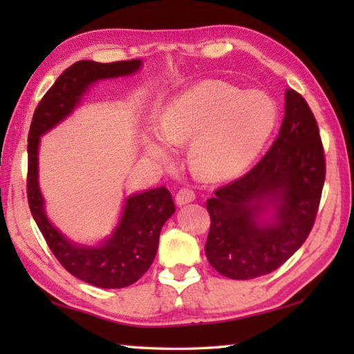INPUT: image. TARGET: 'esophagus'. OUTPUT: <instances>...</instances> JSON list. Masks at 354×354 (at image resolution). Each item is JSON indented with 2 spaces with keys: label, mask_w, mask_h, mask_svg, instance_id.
I'll return each instance as SVG.
<instances>
[{
  "label": "esophagus",
  "mask_w": 354,
  "mask_h": 354,
  "mask_svg": "<svg viewBox=\"0 0 354 354\" xmlns=\"http://www.w3.org/2000/svg\"><path fill=\"white\" fill-rule=\"evenodd\" d=\"M195 196L196 195H195L194 190L189 189V187H183V189H179L176 192L175 201H176L178 206H183V205H187V203H190V201H194Z\"/></svg>",
  "instance_id": "34e87169"
}]
</instances>
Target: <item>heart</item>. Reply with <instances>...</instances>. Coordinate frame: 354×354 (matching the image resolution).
Instances as JSON below:
<instances>
[{"instance_id": "b5f03b06", "label": "heart", "mask_w": 354, "mask_h": 354, "mask_svg": "<svg viewBox=\"0 0 354 354\" xmlns=\"http://www.w3.org/2000/svg\"><path fill=\"white\" fill-rule=\"evenodd\" d=\"M278 111L267 93L221 81H205L171 100L160 117L162 134L149 140V153L167 158L171 143L192 142L190 160L206 179L242 171L270 137Z\"/></svg>"}]
</instances>
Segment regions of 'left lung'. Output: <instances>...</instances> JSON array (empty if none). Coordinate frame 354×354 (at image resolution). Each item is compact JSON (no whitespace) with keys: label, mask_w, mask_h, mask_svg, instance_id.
<instances>
[{"label":"left lung","mask_w":354,"mask_h":354,"mask_svg":"<svg viewBox=\"0 0 354 354\" xmlns=\"http://www.w3.org/2000/svg\"><path fill=\"white\" fill-rule=\"evenodd\" d=\"M326 164L317 120L301 95L286 92L279 134L253 169L215 189L206 201L211 215L207 261L231 279L277 270L306 242L315 223ZM268 204L273 224L257 221Z\"/></svg>","instance_id":"left-lung-1"}]
</instances>
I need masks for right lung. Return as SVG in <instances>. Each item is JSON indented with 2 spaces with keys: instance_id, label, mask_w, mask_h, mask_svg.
Wrapping results in <instances>:
<instances>
[{
  "instance_id": "add662e5",
  "label": "right lung",
  "mask_w": 354,
  "mask_h": 354,
  "mask_svg": "<svg viewBox=\"0 0 354 354\" xmlns=\"http://www.w3.org/2000/svg\"><path fill=\"white\" fill-rule=\"evenodd\" d=\"M140 64L139 59H133L111 64L80 61L70 65L39 101L28 134L26 194L35 223L65 270L103 289H122L134 284L151 266L158 251L160 230L175 212L170 190L159 187L129 196L123 217L109 241L100 247H77L46 218L37 183V149L40 136L73 111L91 84L106 77L134 73Z\"/></svg>"
}]
</instances>
